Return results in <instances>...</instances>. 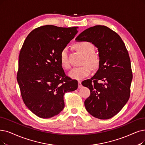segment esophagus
Segmentation results:
<instances>
[{"label":"esophagus","mask_w":145,"mask_h":145,"mask_svg":"<svg viewBox=\"0 0 145 145\" xmlns=\"http://www.w3.org/2000/svg\"><path fill=\"white\" fill-rule=\"evenodd\" d=\"M78 89L82 88V82H80V81H78Z\"/></svg>","instance_id":"esophagus-1"}]
</instances>
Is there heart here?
<instances>
[{"mask_svg":"<svg viewBox=\"0 0 145 145\" xmlns=\"http://www.w3.org/2000/svg\"><path fill=\"white\" fill-rule=\"evenodd\" d=\"M77 50L83 54L84 57L83 61V65L80 67H75L69 72L68 76L72 79L80 80L88 77L91 72V68L96 69L99 65V57L97 55L93 54L94 47L92 44L88 42H79L76 44ZM61 65L65 69L69 68V62L68 57V49L63 48L60 55ZM88 63V65L85 63ZM90 66H89V65Z\"/></svg>","mask_w":145,"mask_h":145,"instance_id":"obj_1","label":"heart"}]
</instances>
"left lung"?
I'll return each instance as SVG.
<instances>
[{
	"label": "left lung",
	"mask_w": 145,
	"mask_h": 145,
	"mask_svg": "<svg viewBox=\"0 0 145 145\" xmlns=\"http://www.w3.org/2000/svg\"><path fill=\"white\" fill-rule=\"evenodd\" d=\"M77 42L94 44L99 52V69L82 85L90 90L84 101L93 117L107 120L117 114L130 97L133 78L129 55L117 33L104 25L86 29L76 37Z\"/></svg>",
	"instance_id": "left-lung-1"
}]
</instances>
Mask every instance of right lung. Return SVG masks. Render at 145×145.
Returning <instances> with one entry per match:
<instances>
[{"mask_svg": "<svg viewBox=\"0 0 145 145\" xmlns=\"http://www.w3.org/2000/svg\"><path fill=\"white\" fill-rule=\"evenodd\" d=\"M77 28L40 27L22 45L17 82L25 105L40 118L59 114L65 106L63 95L78 88L77 80L66 76L60 61L62 50L76 35Z\"/></svg>", "mask_w": 145, "mask_h": 145, "instance_id": "right-lung-1", "label": "right lung"}]
</instances>
